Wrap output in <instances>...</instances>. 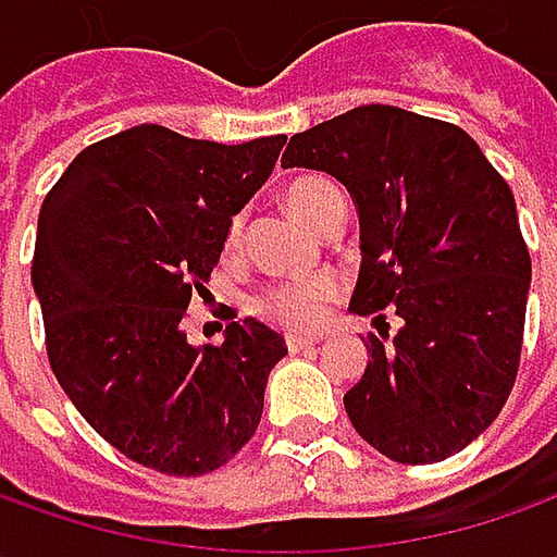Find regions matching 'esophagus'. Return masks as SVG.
Segmentation results:
<instances>
[{
  "label": "esophagus",
  "mask_w": 557,
  "mask_h": 557,
  "mask_svg": "<svg viewBox=\"0 0 557 557\" xmlns=\"http://www.w3.org/2000/svg\"><path fill=\"white\" fill-rule=\"evenodd\" d=\"M285 344H288L290 354H304V350H310V347H315V344H319V337H315V334L290 332V334H285Z\"/></svg>",
  "instance_id": "34e87169"
}]
</instances>
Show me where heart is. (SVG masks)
<instances>
[{"label": "heart", "mask_w": 557, "mask_h": 557, "mask_svg": "<svg viewBox=\"0 0 557 557\" xmlns=\"http://www.w3.org/2000/svg\"><path fill=\"white\" fill-rule=\"evenodd\" d=\"M334 191L337 188L322 176H300V180H290L285 185L282 201H285L294 220H300L315 232L325 207L334 198ZM238 242H242V216H232L223 238L225 253H232ZM337 294H341V282L334 275H310L300 282H285V285L267 288L257 297L253 310L260 312L267 322L282 325L288 332H310L329 315V307L337 300Z\"/></svg>", "instance_id": "heart-1"}]
</instances>
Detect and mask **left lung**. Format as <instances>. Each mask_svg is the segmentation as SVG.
<instances>
[{
	"label": "left lung",
	"instance_id": "obj_1",
	"mask_svg": "<svg viewBox=\"0 0 557 557\" xmlns=\"http://www.w3.org/2000/svg\"><path fill=\"white\" fill-rule=\"evenodd\" d=\"M282 166L350 188L362 238L350 310L403 322L391 344L366 341V374L344 394L356 434L403 465L461 453L503 412L524 347L530 250L508 183L461 126L394 104L290 136Z\"/></svg>",
	"mask_w": 557,
	"mask_h": 557
}]
</instances>
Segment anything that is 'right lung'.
Here are the masks:
<instances>
[{"label":"right lung","instance_id":"add662e5","mask_svg":"<svg viewBox=\"0 0 557 557\" xmlns=\"http://www.w3.org/2000/svg\"><path fill=\"white\" fill-rule=\"evenodd\" d=\"M282 145L145 123L83 148L42 201L30 275L49 366L76 412L136 465L198 478L260 424L285 337L245 319L225 325L220 347H191L183 319Z\"/></svg>","mask_w":557,"mask_h":557}]
</instances>
